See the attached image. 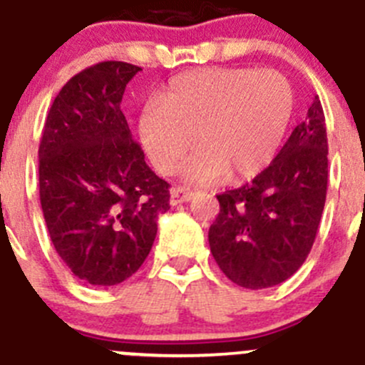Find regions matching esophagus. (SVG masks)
Here are the masks:
<instances>
[{"mask_svg":"<svg viewBox=\"0 0 365 365\" xmlns=\"http://www.w3.org/2000/svg\"><path fill=\"white\" fill-rule=\"evenodd\" d=\"M192 197H194V192L190 189H187V187H173L171 200H169V203H171L173 206H176V205L187 203V201H190Z\"/></svg>","mask_w":365,"mask_h":365,"instance_id":"1","label":"esophagus"}]
</instances>
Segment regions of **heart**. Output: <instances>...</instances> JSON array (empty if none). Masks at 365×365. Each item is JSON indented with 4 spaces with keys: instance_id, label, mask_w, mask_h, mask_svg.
<instances>
[{
    "instance_id": "heart-1",
    "label": "heart",
    "mask_w": 365,
    "mask_h": 365,
    "mask_svg": "<svg viewBox=\"0 0 365 365\" xmlns=\"http://www.w3.org/2000/svg\"><path fill=\"white\" fill-rule=\"evenodd\" d=\"M295 109L284 76L272 70L208 67L178 76L139 114V139L164 175L183 165L187 180L233 182L259 175L281 148Z\"/></svg>"
}]
</instances>
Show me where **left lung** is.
Segmentation results:
<instances>
[{
    "label": "left lung",
    "instance_id": "8db88e82",
    "mask_svg": "<svg viewBox=\"0 0 365 365\" xmlns=\"http://www.w3.org/2000/svg\"><path fill=\"white\" fill-rule=\"evenodd\" d=\"M329 143L322 102L314 97L272 164L251 183L219 194L210 226L213 259L242 288L281 284L311 252L329 180Z\"/></svg>",
    "mask_w": 365,
    "mask_h": 365
}]
</instances>
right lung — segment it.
<instances>
[{
    "label": "right lung",
    "mask_w": 365,
    "mask_h": 365,
    "mask_svg": "<svg viewBox=\"0 0 365 365\" xmlns=\"http://www.w3.org/2000/svg\"><path fill=\"white\" fill-rule=\"evenodd\" d=\"M141 67L102 61L61 88L38 148L40 203L67 268L108 288L139 270L169 210V183L145 160L120 104Z\"/></svg>",
    "instance_id": "1"
}]
</instances>
